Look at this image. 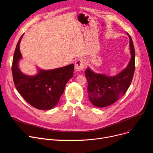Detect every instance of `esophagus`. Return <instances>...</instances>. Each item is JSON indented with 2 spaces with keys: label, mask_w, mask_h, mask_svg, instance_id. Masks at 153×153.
<instances>
[{
  "label": "esophagus",
  "mask_w": 153,
  "mask_h": 153,
  "mask_svg": "<svg viewBox=\"0 0 153 153\" xmlns=\"http://www.w3.org/2000/svg\"><path fill=\"white\" fill-rule=\"evenodd\" d=\"M85 65V60L83 59H79L75 63V68L76 71H81L83 70Z\"/></svg>",
  "instance_id": "esophagus-1"
}]
</instances>
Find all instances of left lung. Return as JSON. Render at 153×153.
<instances>
[{
  "instance_id": "8db88e82",
  "label": "left lung",
  "mask_w": 153,
  "mask_h": 153,
  "mask_svg": "<svg viewBox=\"0 0 153 153\" xmlns=\"http://www.w3.org/2000/svg\"><path fill=\"white\" fill-rule=\"evenodd\" d=\"M129 38L131 57L127 67L122 72L109 76L97 74L89 68L85 71L89 99L96 107H104L115 102L126 93L131 83L135 68V52L130 36Z\"/></svg>"
}]
</instances>
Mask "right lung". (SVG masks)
Segmentation results:
<instances>
[{"label": "right lung", "instance_id": "add662e5", "mask_svg": "<svg viewBox=\"0 0 153 153\" xmlns=\"http://www.w3.org/2000/svg\"><path fill=\"white\" fill-rule=\"evenodd\" d=\"M23 35L16 44L13 57L12 71L15 86L31 105L38 109H51L59 102L67 83L73 76L74 65L51 70H39L35 76L22 74L18 62L22 58L20 42Z\"/></svg>", "mask_w": 153, "mask_h": 153}]
</instances>
